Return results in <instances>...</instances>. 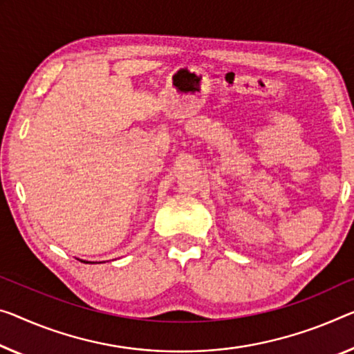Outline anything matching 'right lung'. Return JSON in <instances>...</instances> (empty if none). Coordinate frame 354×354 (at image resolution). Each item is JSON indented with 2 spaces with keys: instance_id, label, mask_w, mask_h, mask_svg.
Here are the masks:
<instances>
[{
  "instance_id": "right-lung-1",
  "label": "right lung",
  "mask_w": 354,
  "mask_h": 354,
  "mask_svg": "<svg viewBox=\"0 0 354 354\" xmlns=\"http://www.w3.org/2000/svg\"><path fill=\"white\" fill-rule=\"evenodd\" d=\"M84 263H90V261H84Z\"/></svg>"
}]
</instances>
